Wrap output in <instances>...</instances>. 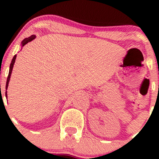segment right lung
<instances>
[{
  "label": "right lung",
  "instance_id": "1",
  "mask_svg": "<svg viewBox=\"0 0 159 159\" xmlns=\"http://www.w3.org/2000/svg\"><path fill=\"white\" fill-rule=\"evenodd\" d=\"M35 38V35H31V36L29 37L28 38H25L23 41H22V46H25L27 43H28L29 41H31L32 40H34ZM15 59H16V55L14 56L13 57L12 61H11V63L10 65V69H9V74H8V77L7 78V82H6V89H7V86H8V83L9 81H10V78H11V72H12V69H13V67H14V62H15ZM6 97H7V91H6Z\"/></svg>",
  "mask_w": 159,
  "mask_h": 159
}]
</instances>
